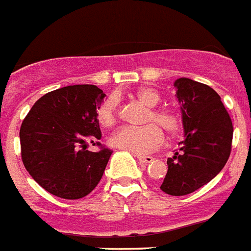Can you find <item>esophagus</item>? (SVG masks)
<instances>
[{"mask_svg":"<svg viewBox=\"0 0 251 251\" xmlns=\"http://www.w3.org/2000/svg\"><path fill=\"white\" fill-rule=\"evenodd\" d=\"M137 160L142 164H148L150 162H153V157H150V155H137Z\"/></svg>","mask_w":251,"mask_h":251,"instance_id":"obj_1","label":"esophagus"}]
</instances>
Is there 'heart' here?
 I'll use <instances>...</instances> for the list:
<instances>
[{
  "label": "heart",
  "mask_w": 251,
  "mask_h": 251,
  "mask_svg": "<svg viewBox=\"0 0 251 251\" xmlns=\"http://www.w3.org/2000/svg\"><path fill=\"white\" fill-rule=\"evenodd\" d=\"M135 98L140 103L149 107L146 113L144 127H123L110 137V144L118 149L127 150L133 154L151 153L162 146L164 141L162 129L170 136L176 135L181 127L179 114L171 109L157 107L160 96L150 88H142L135 93ZM98 123L103 128L113 127L119 116V103L115 96H109L98 105L96 111ZM162 127L161 130L160 128Z\"/></svg>",
  "instance_id": "obj_1"
}]
</instances>
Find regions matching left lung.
Wrapping results in <instances>:
<instances>
[{"label": "left lung", "instance_id": "obj_1", "mask_svg": "<svg viewBox=\"0 0 251 251\" xmlns=\"http://www.w3.org/2000/svg\"><path fill=\"white\" fill-rule=\"evenodd\" d=\"M175 87L185 138L179 151L167 159L168 171L160 189L170 196H185L223 170L232 149L233 126L212 88L186 77L176 80Z\"/></svg>", "mask_w": 251, "mask_h": 251}]
</instances>
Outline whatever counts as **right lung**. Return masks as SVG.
<instances>
[{"label":"right lung","mask_w":251,"mask_h":251,"mask_svg":"<svg viewBox=\"0 0 251 251\" xmlns=\"http://www.w3.org/2000/svg\"><path fill=\"white\" fill-rule=\"evenodd\" d=\"M105 93L96 85H70L37 100L22 123V160L49 193L65 200L85 197L97 186L111 150L98 142L96 111ZM91 142L98 152H89Z\"/></svg>","instance_id":"add662e5"}]
</instances>
